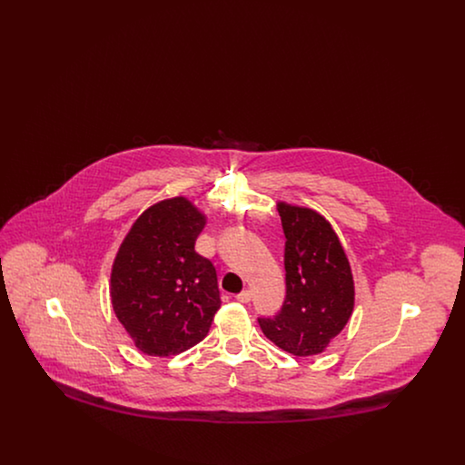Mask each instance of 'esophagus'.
Instances as JSON below:
<instances>
[{
	"label": "esophagus",
	"mask_w": 465,
	"mask_h": 465,
	"mask_svg": "<svg viewBox=\"0 0 465 465\" xmlns=\"http://www.w3.org/2000/svg\"><path fill=\"white\" fill-rule=\"evenodd\" d=\"M235 298H237V302H241V303H249L251 298H252V292H251L249 289H245L241 294H237Z\"/></svg>",
	"instance_id": "34e87169"
}]
</instances>
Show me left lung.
<instances>
[{"instance_id":"8db88e82","label":"left lung","mask_w":465,"mask_h":465,"mask_svg":"<svg viewBox=\"0 0 465 465\" xmlns=\"http://www.w3.org/2000/svg\"><path fill=\"white\" fill-rule=\"evenodd\" d=\"M279 214L286 235V298L273 317H258V322L289 354H319L352 315V272L331 224L319 213L281 202Z\"/></svg>"}]
</instances>
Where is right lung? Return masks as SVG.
Returning <instances> with one entry per match:
<instances>
[{"mask_svg": "<svg viewBox=\"0 0 465 465\" xmlns=\"http://www.w3.org/2000/svg\"><path fill=\"white\" fill-rule=\"evenodd\" d=\"M205 218L183 197L146 209L120 245L111 303L135 347L181 354L209 332L222 307L216 268L195 251Z\"/></svg>", "mask_w": 465, "mask_h": 465, "instance_id": "right-lung-1", "label": "right lung"}]
</instances>
